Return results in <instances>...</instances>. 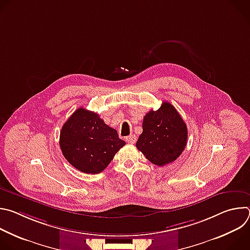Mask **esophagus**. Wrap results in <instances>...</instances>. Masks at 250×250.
<instances>
[{"instance_id":"1","label":"esophagus","mask_w":250,"mask_h":250,"mask_svg":"<svg viewBox=\"0 0 250 250\" xmlns=\"http://www.w3.org/2000/svg\"><path fill=\"white\" fill-rule=\"evenodd\" d=\"M125 140L128 142V144L133 145V144H135V142H136V136H135V135H133V134L128 135V136H126V137H125Z\"/></svg>"}]
</instances>
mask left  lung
<instances>
[{"instance_id": "obj_1", "label": "left lung", "mask_w": 250, "mask_h": 250, "mask_svg": "<svg viewBox=\"0 0 250 250\" xmlns=\"http://www.w3.org/2000/svg\"><path fill=\"white\" fill-rule=\"evenodd\" d=\"M187 125L174 106L163 102L157 111H149L142 122L136 148L153 164L164 166L175 161L185 149Z\"/></svg>"}]
</instances>
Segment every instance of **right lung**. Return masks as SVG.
<instances>
[{"instance_id":"add662e5","label":"right lung","mask_w":250,"mask_h":250,"mask_svg":"<svg viewBox=\"0 0 250 250\" xmlns=\"http://www.w3.org/2000/svg\"><path fill=\"white\" fill-rule=\"evenodd\" d=\"M59 145L71 165L87 174H98L110 164L125 141L98 114L80 108L63 125Z\"/></svg>"}]
</instances>
